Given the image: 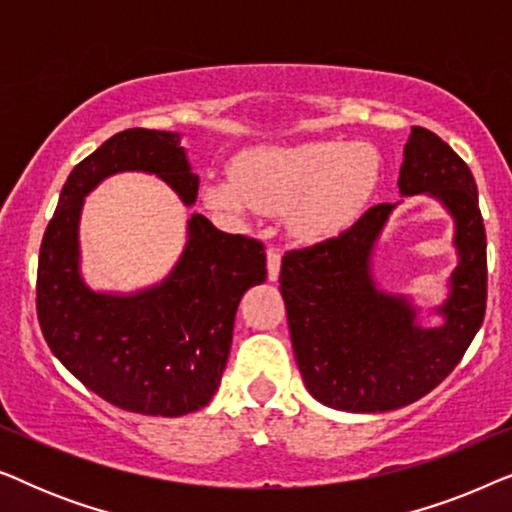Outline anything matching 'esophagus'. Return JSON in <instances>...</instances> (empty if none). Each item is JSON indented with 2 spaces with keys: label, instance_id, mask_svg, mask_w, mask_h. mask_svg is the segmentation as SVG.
Listing matches in <instances>:
<instances>
[{
  "label": "esophagus",
  "instance_id": "34e87169",
  "mask_svg": "<svg viewBox=\"0 0 512 512\" xmlns=\"http://www.w3.org/2000/svg\"><path fill=\"white\" fill-rule=\"evenodd\" d=\"M279 270H282V254L277 249H268V279L277 282Z\"/></svg>",
  "mask_w": 512,
  "mask_h": 512
}]
</instances>
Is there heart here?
Wrapping results in <instances>:
<instances>
[{"label": "heart", "instance_id": "b5f03b06", "mask_svg": "<svg viewBox=\"0 0 512 512\" xmlns=\"http://www.w3.org/2000/svg\"><path fill=\"white\" fill-rule=\"evenodd\" d=\"M382 163L370 144L307 142L256 149L235 160L230 177L209 179L205 202L237 216L251 209L293 212V230L319 242L352 226L373 198Z\"/></svg>", "mask_w": 512, "mask_h": 512}]
</instances>
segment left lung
I'll list each match as a JSON object with an SVG mask.
<instances>
[{
	"label": "left lung",
	"mask_w": 512,
	"mask_h": 512,
	"mask_svg": "<svg viewBox=\"0 0 512 512\" xmlns=\"http://www.w3.org/2000/svg\"><path fill=\"white\" fill-rule=\"evenodd\" d=\"M398 191L431 195L454 219L459 261L436 307L440 326H422L408 298L377 289L373 251L396 205L370 207L345 233L282 258L293 354L307 391L328 408L387 412L415 403L452 373L485 319L487 237L468 165L415 125Z\"/></svg>",
	"instance_id": "8db88e82"
}]
</instances>
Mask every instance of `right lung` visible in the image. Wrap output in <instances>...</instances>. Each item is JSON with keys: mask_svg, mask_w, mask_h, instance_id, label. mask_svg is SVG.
Returning <instances> with one entry per match:
<instances>
[{"mask_svg": "<svg viewBox=\"0 0 512 512\" xmlns=\"http://www.w3.org/2000/svg\"><path fill=\"white\" fill-rule=\"evenodd\" d=\"M179 132L132 128L83 158L62 186L39 249L37 317L62 366L116 408L181 417L212 401L233 345L237 305L263 284L265 249L202 214L188 219L184 254L160 284L93 291L81 277L79 221L86 195L111 174L163 179L184 205L198 198Z\"/></svg>", "mask_w": 512, "mask_h": 512, "instance_id": "add662e5", "label": "right lung"}]
</instances>
